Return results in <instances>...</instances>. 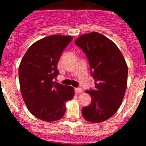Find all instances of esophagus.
<instances>
[{"mask_svg":"<svg viewBox=\"0 0 146 146\" xmlns=\"http://www.w3.org/2000/svg\"><path fill=\"white\" fill-rule=\"evenodd\" d=\"M75 91H76V92L77 94H80V93H82V90L80 88H76V89H75Z\"/></svg>","mask_w":146,"mask_h":146,"instance_id":"obj_1","label":"esophagus"}]
</instances>
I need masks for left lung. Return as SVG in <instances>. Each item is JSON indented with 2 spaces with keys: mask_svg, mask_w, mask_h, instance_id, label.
<instances>
[{
  "mask_svg": "<svg viewBox=\"0 0 146 146\" xmlns=\"http://www.w3.org/2000/svg\"><path fill=\"white\" fill-rule=\"evenodd\" d=\"M75 42L89 60L96 88L85 91L90 95L92 102L82 108V116L92 123L104 121L117 112L123 101L127 86V64L117 46L100 33L85 34Z\"/></svg>",
  "mask_w": 146,
  "mask_h": 146,
  "instance_id": "1",
  "label": "left lung"
}]
</instances>
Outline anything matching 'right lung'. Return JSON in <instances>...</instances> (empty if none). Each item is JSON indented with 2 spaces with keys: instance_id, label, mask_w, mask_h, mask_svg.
Returning a JSON list of instances; mask_svg holds the SVG:
<instances>
[{
  "instance_id": "add662e5",
  "label": "right lung",
  "mask_w": 146,
  "mask_h": 146,
  "mask_svg": "<svg viewBox=\"0 0 146 146\" xmlns=\"http://www.w3.org/2000/svg\"><path fill=\"white\" fill-rule=\"evenodd\" d=\"M72 36L54 35L36 41L25 54L19 66L22 97L36 118L54 121L64 117L66 103L75 95L73 87L54 81L61 53Z\"/></svg>"
}]
</instances>
